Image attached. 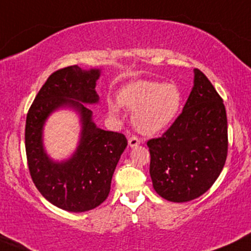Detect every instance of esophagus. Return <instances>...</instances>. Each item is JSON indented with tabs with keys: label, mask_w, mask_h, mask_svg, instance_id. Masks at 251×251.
Returning a JSON list of instances; mask_svg holds the SVG:
<instances>
[{
	"label": "esophagus",
	"mask_w": 251,
	"mask_h": 251,
	"mask_svg": "<svg viewBox=\"0 0 251 251\" xmlns=\"http://www.w3.org/2000/svg\"><path fill=\"white\" fill-rule=\"evenodd\" d=\"M140 143L141 140L136 137V136H132V137H130V140H128V146H130L131 148H135V147H137Z\"/></svg>",
	"instance_id": "esophagus-1"
}]
</instances>
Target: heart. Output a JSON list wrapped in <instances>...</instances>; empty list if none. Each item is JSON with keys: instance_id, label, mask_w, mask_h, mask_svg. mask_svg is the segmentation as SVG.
<instances>
[{"instance_id": "obj_1", "label": "heart", "mask_w": 251, "mask_h": 251, "mask_svg": "<svg viewBox=\"0 0 251 251\" xmlns=\"http://www.w3.org/2000/svg\"><path fill=\"white\" fill-rule=\"evenodd\" d=\"M116 100L120 107L133 111L132 123L143 135H155L168 127L181 107L182 96L173 83L138 80L127 83L119 91ZM109 113L116 116L119 106L108 103Z\"/></svg>"}]
</instances>
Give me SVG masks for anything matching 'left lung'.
I'll list each match as a JSON object with an SVG mask.
<instances>
[{
	"label": "left lung",
	"instance_id": "left-lung-1",
	"mask_svg": "<svg viewBox=\"0 0 251 251\" xmlns=\"http://www.w3.org/2000/svg\"><path fill=\"white\" fill-rule=\"evenodd\" d=\"M153 187L161 198L186 203L214 184L227 158V115L222 98L203 73L183 110L161 137L147 142Z\"/></svg>",
	"mask_w": 251,
	"mask_h": 251
}]
</instances>
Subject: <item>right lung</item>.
I'll return each mask as SVG.
<instances>
[{
  "label": "right lung",
  "mask_w": 251,
  "mask_h": 251,
  "mask_svg": "<svg viewBox=\"0 0 251 251\" xmlns=\"http://www.w3.org/2000/svg\"><path fill=\"white\" fill-rule=\"evenodd\" d=\"M100 69L77 65L53 73L35 97L25 125V151L35 186L50 203L72 212L92 210L108 198L111 177L127 146L123 133L97 127L88 104H97ZM59 109L80 116V140L70 158L53 161L43 146L47 119Z\"/></svg>",
  "instance_id": "add662e5"
}]
</instances>
